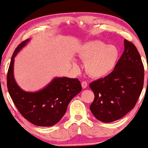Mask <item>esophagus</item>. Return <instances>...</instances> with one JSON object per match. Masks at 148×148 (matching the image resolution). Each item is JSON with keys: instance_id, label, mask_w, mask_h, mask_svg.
<instances>
[{"instance_id": "1", "label": "esophagus", "mask_w": 148, "mask_h": 148, "mask_svg": "<svg viewBox=\"0 0 148 148\" xmlns=\"http://www.w3.org/2000/svg\"><path fill=\"white\" fill-rule=\"evenodd\" d=\"M81 85H82V88L83 89H85L88 87V83L86 81H83L81 83Z\"/></svg>"}]
</instances>
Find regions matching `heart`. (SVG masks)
Masks as SVG:
<instances>
[{"mask_svg":"<svg viewBox=\"0 0 148 148\" xmlns=\"http://www.w3.org/2000/svg\"><path fill=\"white\" fill-rule=\"evenodd\" d=\"M119 56V49L115 45H107L101 40L85 42L79 50V58L85 62L86 72L96 79L109 74L114 68Z\"/></svg>","mask_w":148,"mask_h":148,"instance_id":"b5f03b06","label":"heart"}]
</instances>
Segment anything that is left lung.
<instances>
[{
    "instance_id": "1",
    "label": "left lung",
    "mask_w": 148,
    "mask_h": 148,
    "mask_svg": "<svg viewBox=\"0 0 148 148\" xmlns=\"http://www.w3.org/2000/svg\"><path fill=\"white\" fill-rule=\"evenodd\" d=\"M144 68L133 43L124 40V51L111 72L92 82L94 93L90 109L98 120L111 123L121 119L134 108L143 87Z\"/></svg>"
}]
</instances>
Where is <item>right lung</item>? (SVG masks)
<instances>
[{
  "label": "right lung",
  "mask_w": 148,
  "mask_h": 148,
  "mask_svg": "<svg viewBox=\"0 0 148 148\" xmlns=\"http://www.w3.org/2000/svg\"><path fill=\"white\" fill-rule=\"evenodd\" d=\"M25 40L16 48L8 72V89L10 97L23 117L37 126L49 127L59 122L72 99L82 90L78 79L55 77L36 92L21 89L14 76V58L29 41Z\"/></svg>",
  "instance_id": "obj_1"
}]
</instances>
